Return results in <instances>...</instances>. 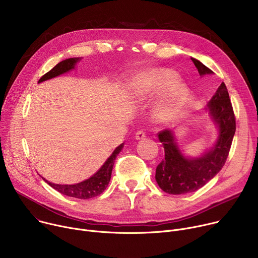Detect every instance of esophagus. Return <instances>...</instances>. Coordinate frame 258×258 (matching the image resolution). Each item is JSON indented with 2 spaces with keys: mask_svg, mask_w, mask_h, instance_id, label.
<instances>
[{
  "mask_svg": "<svg viewBox=\"0 0 258 258\" xmlns=\"http://www.w3.org/2000/svg\"><path fill=\"white\" fill-rule=\"evenodd\" d=\"M145 137H146V133H145L143 130L137 131V132H136V134H135V138H136L137 141H140V140H144Z\"/></svg>",
  "mask_w": 258,
  "mask_h": 258,
  "instance_id": "obj_1",
  "label": "esophagus"
}]
</instances>
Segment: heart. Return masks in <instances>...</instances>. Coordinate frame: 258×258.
<instances>
[{
	"instance_id": "b5f03b06",
	"label": "heart",
	"mask_w": 258,
	"mask_h": 258,
	"mask_svg": "<svg viewBox=\"0 0 258 258\" xmlns=\"http://www.w3.org/2000/svg\"><path fill=\"white\" fill-rule=\"evenodd\" d=\"M177 74L170 69H154L143 72L133 84V93L137 98H151L168 89L158 104L157 112L161 117H170L179 112L186 102L188 89L177 83Z\"/></svg>"
}]
</instances>
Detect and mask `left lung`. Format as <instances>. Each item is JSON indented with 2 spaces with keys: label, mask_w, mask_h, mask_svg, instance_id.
Segmentation results:
<instances>
[{
  "label": "left lung",
  "mask_w": 258,
  "mask_h": 258,
  "mask_svg": "<svg viewBox=\"0 0 258 258\" xmlns=\"http://www.w3.org/2000/svg\"><path fill=\"white\" fill-rule=\"evenodd\" d=\"M191 60L200 75L213 74V71L202 62L194 57ZM206 110L209 111L219 133L215 146L201 157L185 156L177 146L173 130L166 129L158 133L165 157L156 168L155 179L159 187L168 194H185L198 190L211 181L225 164L235 133V117L224 83L217 89Z\"/></svg>",
  "instance_id": "obj_1"
}]
</instances>
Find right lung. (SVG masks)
<instances>
[{"label": "right lung", "instance_id": "1", "mask_svg": "<svg viewBox=\"0 0 258 258\" xmlns=\"http://www.w3.org/2000/svg\"><path fill=\"white\" fill-rule=\"evenodd\" d=\"M82 60V57H70L66 58V60L56 64L50 71H48L46 74H44L38 83H42L47 79L56 77L63 73H66L72 69H74L77 62ZM124 147V144H121L115 150L112 152V154L108 157V159L104 162V164L101 166L95 174H93L89 179H87L84 182H81L74 185H60V184H53L48 181H46L44 177L42 179L54 190L60 192L64 195L79 198V200H89V198L95 197L100 195L108 186V183L110 181L111 171L114 164V160L117 156V154L122 151Z\"/></svg>", "mask_w": 258, "mask_h": 258}]
</instances>
